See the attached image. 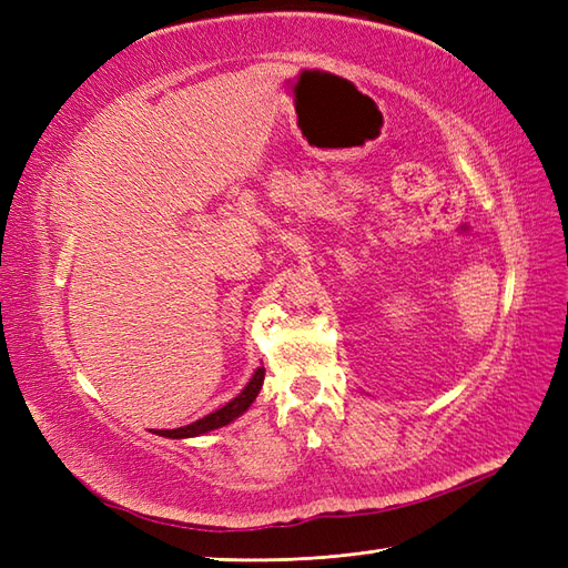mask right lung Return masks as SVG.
<instances>
[{
	"instance_id": "right-lung-1",
	"label": "right lung",
	"mask_w": 568,
	"mask_h": 568,
	"mask_svg": "<svg viewBox=\"0 0 568 568\" xmlns=\"http://www.w3.org/2000/svg\"><path fill=\"white\" fill-rule=\"evenodd\" d=\"M263 376H265V368L261 366L256 373H253V378L248 381V385L244 390H241L232 403H226L224 407L214 409L207 417H202L197 422H192L187 427H178V429H155L153 434H161V437H171V439H185V437H200L204 432H212L216 427H224L229 422L236 419L239 415H244L246 409L251 407V403L256 400V395L263 385Z\"/></svg>"
}]
</instances>
